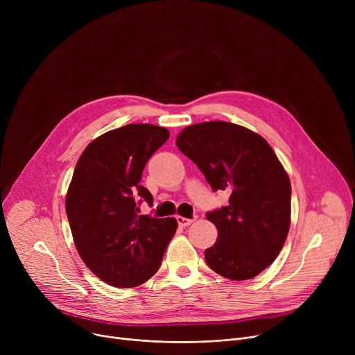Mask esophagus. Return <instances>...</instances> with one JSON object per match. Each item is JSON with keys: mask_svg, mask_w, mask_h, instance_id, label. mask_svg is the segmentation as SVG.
Instances as JSON below:
<instances>
[{"mask_svg": "<svg viewBox=\"0 0 355 355\" xmlns=\"http://www.w3.org/2000/svg\"><path fill=\"white\" fill-rule=\"evenodd\" d=\"M177 221H178V226L187 227V226L191 225V223H193L194 220H193V218H185V217H182V216H177Z\"/></svg>", "mask_w": 355, "mask_h": 355, "instance_id": "34e87169", "label": "esophagus"}]
</instances>
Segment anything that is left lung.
Wrapping results in <instances>:
<instances>
[{"label": "left lung", "instance_id": "obj_1", "mask_svg": "<svg viewBox=\"0 0 355 355\" xmlns=\"http://www.w3.org/2000/svg\"><path fill=\"white\" fill-rule=\"evenodd\" d=\"M210 187L230 193L225 207L206 214L217 227L207 265L232 281L265 270L281 253L291 226V181L265 138L225 121L187 126L175 141Z\"/></svg>", "mask_w": 355, "mask_h": 355}]
</instances>
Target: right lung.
<instances>
[{
    "mask_svg": "<svg viewBox=\"0 0 355 355\" xmlns=\"http://www.w3.org/2000/svg\"><path fill=\"white\" fill-rule=\"evenodd\" d=\"M168 138L162 126L129 123L92 141L74 168L66 196L74 245L85 265L110 286L135 288L153 277L175 234L174 217L141 214L138 202L153 204L139 181Z\"/></svg>",
    "mask_w": 355,
    "mask_h": 355,
    "instance_id": "1",
    "label": "right lung"
}]
</instances>
